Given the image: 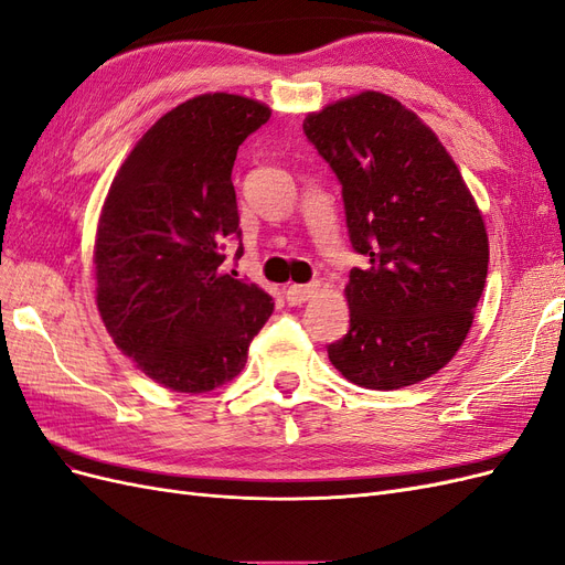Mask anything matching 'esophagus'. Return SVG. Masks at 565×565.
Segmentation results:
<instances>
[{
    "label": "esophagus",
    "instance_id": "esophagus-1",
    "mask_svg": "<svg viewBox=\"0 0 565 565\" xmlns=\"http://www.w3.org/2000/svg\"><path fill=\"white\" fill-rule=\"evenodd\" d=\"M316 292H318V282H309V285H289L285 297H287V301L292 303V306H299V303H303V301H309Z\"/></svg>",
    "mask_w": 565,
    "mask_h": 565
}]
</instances>
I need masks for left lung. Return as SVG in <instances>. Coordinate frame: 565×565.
<instances>
[{
	"label": "left lung",
	"mask_w": 565,
	"mask_h": 565,
	"mask_svg": "<svg viewBox=\"0 0 565 565\" xmlns=\"http://www.w3.org/2000/svg\"><path fill=\"white\" fill-rule=\"evenodd\" d=\"M341 183L351 245V328L328 347L358 386L393 391L446 367L488 276V233L450 152L401 100L363 92L303 119Z\"/></svg>",
	"instance_id": "left-lung-1"
}]
</instances>
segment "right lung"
Here are the masks:
<instances>
[{
    "label": "right lung",
    "instance_id": "add662e5",
    "mask_svg": "<svg viewBox=\"0 0 565 565\" xmlns=\"http://www.w3.org/2000/svg\"><path fill=\"white\" fill-rule=\"evenodd\" d=\"M270 110L202 94L162 115L110 183L96 231V306L117 349L158 384L204 393L231 382L273 313L259 285L221 270L241 216L237 148Z\"/></svg>",
    "mask_w": 565,
    "mask_h": 565
}]
</instances>
